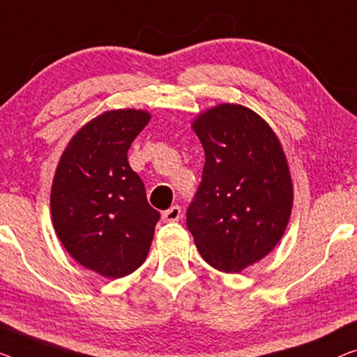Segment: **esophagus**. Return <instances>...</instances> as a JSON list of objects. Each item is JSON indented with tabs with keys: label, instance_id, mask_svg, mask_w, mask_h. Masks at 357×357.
Returning <instances> with one entry per match:
<instances>
[{
	"label": "esophagus",
	"instance_id": "obj_1",
	"mask_svg": "<svg viewBox=\"0 0 357 357\" xmlns=\"http://www.w3.org/2000/svg\"><path fill=\"white\" fill-rule=\"evenodd\" d=\"M181 216H183V213H181V206H178V205H173L172 208H168L167 211H163V215H162L163 221H167V222L178 221Z\"/></svg>",
	"mask_w": 357,
	"mask_h": 357
}]
</instances>
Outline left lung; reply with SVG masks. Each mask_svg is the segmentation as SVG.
<instances>
[{
  "mask_svg": "<svg viewBox=\"0 0 357 357\" xmlns=\"http://www.w3.org/2000/svg\"><path fill=\"white\" fill-rule=\"evenodd\" d=\"M194 131L205 165L188 208V229L206 263L241 273L284 236L294 200L287 158L269 125L242 105L210 109Z\"/></svg>",
  "mask_w": 357,
  "mask_h": 357,
  "instance_id": "1",
  "label": "left lung"
}]
</instances>
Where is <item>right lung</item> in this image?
I'll list each match as a JSON object with an SVG mask.
<instances>
[{"label": "right lung", "instance_id": "1", "mask_svg": "<svg viewBox=\"0 0 357 357\" xmlns=\"http://www.w3.org/2000/svg\"><path fill=\"white\" fill-rule=\"evenodd\" d=\"M149 120L132 109L99 115L72 137L52 181V222L62 245L104 278H123L144 263L160 220L126 157Z\"/></svg>", "mask_w": 357, "mask_h": 357}]
</instances>
